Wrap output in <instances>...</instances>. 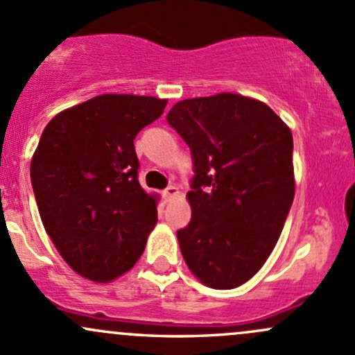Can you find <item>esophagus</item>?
<instances>
[{"label":"esophagus","instance_id":"obj_1","mask_svg":"<svg viewBox=\"0 0 355 355\" xmlns=\"http://www.w3.org/2000/svg\"><path fill=\"white\" fill-rule=\"evenodd\" d=\"M178 193H180L178 187H175V185H170V187H168L165 192H163V196H165L166 200H173V199H177Z\"/></svg>","mask_w":355,"mask_h":355}]
</instances>
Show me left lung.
Returning <instances> with one entry per match:
<instances>
[{"label":"left lung","instance_id":"1","mask_svg":"<svg viewBox=\"0 0 355 355\" xmlns=\"http://www.w3.org/2000/svg\"><path fill=\"white\" fill-rule=\"evenodd\" d=\"M192 151L189 226L177 233L193 275L212 289L245 284L277 243L294 199L293 134L267 103L218 93L166 115Z\"/></svg>","mask_w":355,"mask_h":355}]
</instances>
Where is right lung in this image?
Wrapping results in <instances>:
<instances>
[{
	"label": "right lung",
	"mask_w": 355,
	"mask_h": 355,
	"mask_svg": "<svg viewBox=\"0 0 355 355\" xmlns=\"http://www.w3.org/2000/svg\"><path fill=\"white\" fill-rule=\"evenodd\" d=\"M166 98L93 96L46 125L30 163L46 233L81 277L112 282L143 255L158 221L155 193L137 180L134 139Z\"/></svg>",
	"instance_id": "obj_1"
}]
</instances>
